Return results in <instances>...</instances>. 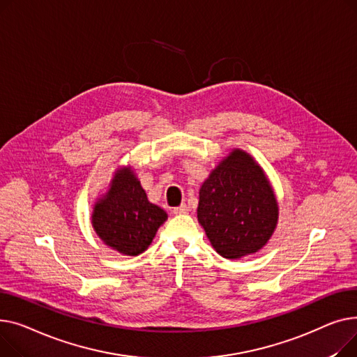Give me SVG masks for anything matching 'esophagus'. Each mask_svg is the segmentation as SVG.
Segmentation results:
<instances>
[{
    "label": "esophagus",
    "mask_w": 357,
    "mask_h": 357,
    "mask_svg": "<svg viewBox=\"0 0 357 357\" xmlns=\"http://www.w3.org/2000/svg\"><path fill=\"white\" fill-rule=\"evenodd\" d=\"M173 213L174 215H185V213H188V206L187 204H181L178 207H174L173 208Z\"/></svg>",
    "instance_id": "esophagus-1"
}]
</instances>
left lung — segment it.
<instances>
[{"label": "left lung", "mask_w": 357, "mask_h": 357, "mask_svg": "<svg viewBox=\"0 0 357 357\" xmlns=\"http://www.w3.org/2000/svg\"><path fill=\"white\" fill-rule=\"evenodd\" d=\"M197 219L216 252L238 259L261 249L277 226L274 190L254 158L234 150L203 183Z\"/></svg>", "instance_id": "obj_1"}]
</instances>
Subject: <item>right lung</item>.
Masks as SVG:
<instances>
[{"mask_svg": "<svg viewBox=\"0 0 357 357\" xmlns=\"http://www.w3.org/2000/svg\"><path fill=\"white\" fill-rule=\"evenodd\" d=\"M167 213L146 199L135 174L116 173L109 192L96 206L92 225L98 236L123 255H139L150 246Z\"/></svg>", "mask_w": 357, "mask_h": 357, "instance_id": "right-lung-1", "label": "right lung"}]
</instances>
